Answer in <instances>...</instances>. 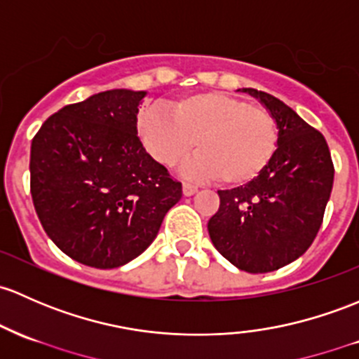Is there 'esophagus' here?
Masks as SVG:
<instances>
[{
  "label": "esophagus",
  "mask_w": 359,
  "mask_h": 359,
  "mask_svg": "<svg viewBox=\"0 0 359 359\" xmlns=\"http://www.w3.org/2000/svg\"><path fill=\"white\" fill-rule=\"evenodd\" d=\"M182 192H184V196H192V194H196V192H198V187L192 186V184H189V182H184L182 184Z\"/></svg>",
  "instance_id": "esophagus-1"
}]
</instances>
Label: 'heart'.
<instances>
[{"label": "heart", "instance_id": "obj_1", "mask_svg": "<svg viewBox=\"0 0 359 359\" xmlns=\"http://www.w3.org/2000/svg\"><path fill=\"white\" fill-rule=\"evenodd\" d=\"M137 134L154 161L173 168L191 153L184 172L192 179H220L244 186L258 179L278 148L277 120L269 110L230 94L208 90L179 97L168 111L146 108Z\"/></svg>", "mask_w": 359, "mask_h": 359}]
</instances>
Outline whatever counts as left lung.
Returning <instances> with one entry per match:
<instances>
[{"instance_id":"8db88e82","label":"left lung","mask_w":359,"mask_h":359,"mask_svg":"<svg viewBox=\"0 0 359 359\" xmlns=\"http://www.w3.org/2000/svg\"><path fill=\"white\" fill-rule=\"evenodd\" d=\"M278 127V148L258 179L218 191L220 208L210 218L213 246L232 265L266 273L289 265L311 246L334 186L325 137L269 93L246 88Z\"/></svg>"}]
</instances>
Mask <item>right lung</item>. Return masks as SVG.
<instances>
[{"mask_svg":"<svg viewBox=\"0 0 359 359\" xmlns=\"http://www.w3.org/2000/svg\"><path fill=\"white\" fill-rule=\"evenodd\" d=\"M146 90L111 89L67 104L30 146V194L48 237L94 269L137 258L156 237L182 184L137 137Z\"/></svg>","mask_w":359,"mask_h":359,"instance_id":"add662e5","label":"right lung"}]
</instances>
